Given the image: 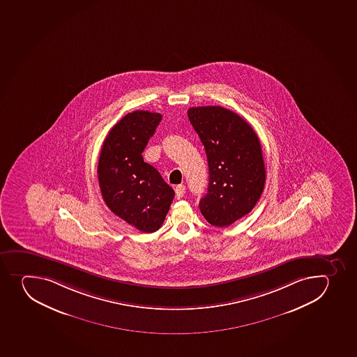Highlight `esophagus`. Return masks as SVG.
I'll use <instances>...</instances> for the list:
<instances>
[{"instance_id": "obj_1", "label": "esophagus", "mask_w": 357, "mask_h": 357, "mask_svg": "<svg viewBox=\"0 0 357 357\" xmlns=\"http://www.w3.org/2000/svg\"><path fill=\"white\" fill-rule=\"evenodd\" d=\"M185 190H186L185 185H178V186L176 187V197H177V199L183 197V194H185Z\"/></svg>"}]
</instances>
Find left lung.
Listing matches in <instances>:
<instances>
[{"mask_svg": "<svg viewBox=\"0 0 357 357\" xmlns=\"http://www.w3.org/2000/svg\"><path fill=\"white\" fill-rule=\"evenodd\" d=\"M187 116L204 144L209 167L201 214L211 225L229 227L248 214L261 197L266 170L255 130L221 106L190 107Z\"/></svg>", "mask_w": 357, "mask_h": 357, "instance_id": "obj_1", "label": "left lung"}]
</instances>
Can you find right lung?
I'll return each instance as SVG.
<instances>
[{"instance_id": "right-lung-1", "label": "right lung", "mask_w": 357, "mask_h": 357, "mask_svg": "<svg viewBox=\"0 0 357 357\" xmlns=\"http://www.w3.org/2000/svg\"><path fill=\"white\" fill-rule=\"evenodd\" d=\"M160 113L134 111L109 130L99 155V187L106 206L137 230L151 234L163 225L174 197L142 153L160 125Z\"/></svg>"}]
</instances>
